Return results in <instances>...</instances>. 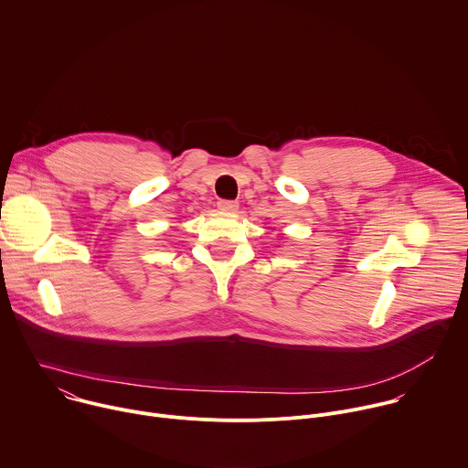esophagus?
<instances>
[{
    "instance_id": "esophagus-1",
    "label": "esophagus",
    "mask_w": 468,
    "mask_h": 468,
    "mask_svg": "<svg viewBox=\"0 0 468 468\" xmlns=\"http://www.w3.org/2000/svg\"><path fill=\"white\" fill-rule=\"evenodd\" d=\"M218 207H220L222 211H237L239 204H237V202H233V199H220V202H218Z\"/></svg>"
}]
</instances>
